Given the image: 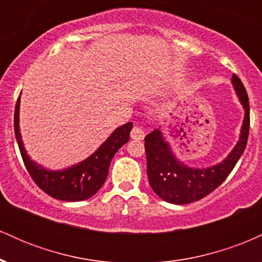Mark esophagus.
<instances>
[{"instance_id":"obj_1","label":"esophagus","mask_w":262,"mask_h":262,"mask_svg":"<svg viewBox=\"0 0 262 262\" xmlns=\"http://www.w3.org/2000/svg\"><path fill=\"white\" fill-rule=\"evenodd\" d=\"M144 137H145V133L144 130L139 127H134L130 132V138L134 140H143Z\"/></svg>"}]
</instances>
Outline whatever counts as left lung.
Wrapping results in <instances>:
<instances>
[{"label":"left lung","instance_id":"1","mask_svg":"<svg viewBox=\"0 0 262 262\" xmlns=\"http://www.w3.org/2000/svg\"><path fill=\"white\" fill-rule=\"evenodd\" d=\"M231 85L244 110V119L235 146L221 162L206 167L185 164L175 155L161 127L145 137L149 183L152 191L165 202L187 204L206 197L227 179L244 152L250 127L249 98L244 85L236 75L231 77Z\"/></svg>","mask_w":262,"mask_h":262}]
</instances>
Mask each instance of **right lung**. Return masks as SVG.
<instances>
[{
  "label": "right lung",
  "instance_id": "right-lung-1",
  "mask_svg": "<svg viewBox=\"0 0 262 262\" xmlns=\"http://www.w3.org/2000/svg\"><path fill=\"white\" fill-rule=\"evenodd\" d=\"M19 107L20 96L14 111V134L27 170L34 182L45 193L56 200L77 202L92 197L106 181L113 156L128 143L133 123L128 122L114 129L98 149L85 160L61 170H50L32 160L27 152L19 128Z\"/></svg>",
  "mask_w": 262,
  "mask_h": 262
}]
</instances>
